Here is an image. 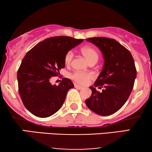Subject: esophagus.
<instances>
[{
  "instance_id": "34e87169",
  "label": "esophagus",
  "mask_w": 152,
  "mask_h": 152,
  "mask_svg": "<svg viewBox=\"0 0 152 152\" xmlns=\"http://www.w3.org/2000/svg\"><path fill=\"white\" fill-rule=\"evenodd\" d=\"M75 88H77V89H82L83 88L82 86H80V85H78V84H75Z\"/></svg>"
}]
</instances>
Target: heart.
Here are the masks:
<instances>
[{
	"instance_id": "heart-1",
	"label": "heart",
	"mask_w": 152,
	"mask_h": 152,
	"mask_svg": "<svg viewBox=\"0 0 152 152\" xmlns=\"http://www.w3.org/2000/svg\"><path fill=\"white\" fill-rule=\"evenodd\" d=\"M82 53L89 63L97 62L98 60V54L94 49L91 47H84L82 49ZM73 52L72 50L68 51L64 56V62L66 65H70L71 64L72 60L73 59ZM72 80L77 82L78 84L84 85L88 84L91 80L93 79V75L90 72H84L80 71H75L71 75Z\"/></svg>"
}]
</instances>
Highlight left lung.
<instances>
[{
  "instance_id": "left-lung-1",
  "label": "left lung",
  "mask_w": 152,
  "mask_h": 152,
  "mask_svg": "<svg viewBox=\"0 0 152 152\" xmlns=\"http://www.w3.org/2000/svg\"><path fill=\"white\" fill-rule=\"evenodd\" d=\"M100 50L104 63L94 86L104 89L102 92L90 86L92 94L85 100L88 109L99 115L113 114L122 108L134 88L136 68L132 54L113 39H86Z\"/></svg>"
}]
</instances>
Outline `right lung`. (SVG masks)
Returning a JSON list of instances; mask_svg holds the SVG:
<instances>
[{
    "mask_svg": "<svg viewBox=\"0 0 152 152\" xmlns=\"http://www.w3.org/2000/svg\"><path fill=\"white\" fill-rule=\"evenodd\" d=\"M83 39L60 36L45 39L28 52L17 72L18 92L27 109L39 118H48L62 107L74 84L68 78L58 86L50 82L65 67L64 56Z\"/></svg>",
    "mask_w": 152,
    "mask_h": 152,
    "instance_id": "add662e5",
    "label": "right lung"
}]
</instances>
